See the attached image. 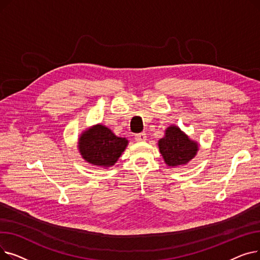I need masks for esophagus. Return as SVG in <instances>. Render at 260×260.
Instances as JSON below:
<instances>
[{
  "label": "esophagus",
  "mask_w": 260,
  "mask_h": 260,
  "mask_svg": "<svg viewBox=\"0 0 260 260\" xmlns=\"http://www.w3.org/2000/svg\"><path fill=\"white\" fill-rule=\"evenodd\" d=\"M146 134H144V133H140V134H137L135 136V139H136V141H138V142H144L145 140H146Z\"/></svg>",
  "instance_id": "1"
}]
</instances>
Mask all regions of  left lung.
<instances>
[{
  "label": "left lung",
  "instance_id": "1",
  "mask_svg": "<svg viewBox=\"0 0 260 260\" xmlns=\"http://www.w3.org/2000/svg\"><path fill=\"white\" fill-rule=\"evenodd\" d=\"M159 151L169 167H181L192 160L198 152V143L190 140L178 126L171 125L165 137L158 141Z\"/></svg>",
  "mask_w": 260,
  "mask_h": 260
}]
</instances>
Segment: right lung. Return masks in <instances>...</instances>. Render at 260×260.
Listing matches in <instances>:
<instances>
[{
    "instance_id": "1",
    "label": "right lung",
    "mask_w": 260,
    "mask_h": 260,
    "mask_svg": "<svg viewBox=\"0 0 260 260\" xmlns=\"http://www.w3.org/2000/svg\"><path fill=\"white\" fill-rule=\"evenodd\" d=\"M128 140L118 137L108 127L97 124L81 134L78 141L79 152L92 166L113 167L124 152Z\"/></svg>"
}]
</instances>
